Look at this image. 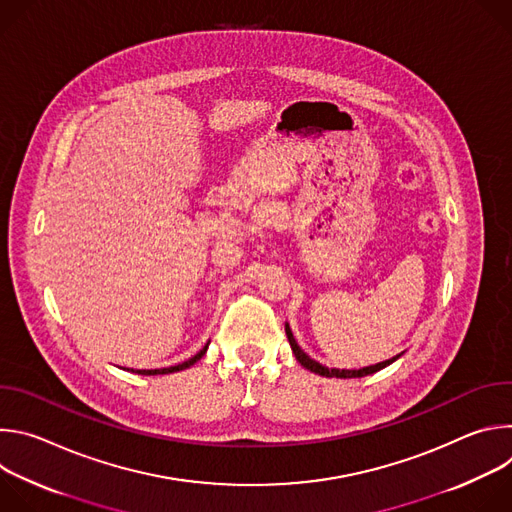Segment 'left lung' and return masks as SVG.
Instances as JSON below:
<instances>
[{
  "mask_svg": "<svg viewBox=\"0 0 512 512\" xmlns=\"http://www.w3.org/2000/svg\"><path fill=\"white\" fill-rule=\"evenodd\" d=\"M285 334H287V340H289V346H291V350H294V354H296V358H298V362L302 364L304 369H308V371H312V373H316V375H322V377H336V379H356V377H367V375H373V373H377V371H381V369H385V367H389L391 362H395L401 354H397V356H393V358H389V360H383V362H377V364H371V367H364V369H354V371H346V369H328V367H324V364H320V362H316L314 358H310L302 348H300V344L296 342V338H294V334H291V328H289V324H285Z\"/></svg>",
  "mask_w": 512,
  "mask_h": 512,
  "instance_id": "left-lung-1",
  "label": "left lung"
}]
</instances>
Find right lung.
<instances>
[{"mask_svg": "<svg viewBox=\"0 0 512 512\" xmlns=\"http://www.w3.org/2000/svg\"><path fill=\"white\" fill-rule=\"evenodd\" d=\"M206 348H208V344L200 350V352H196L192 358H188V360H184V362H180V364H176V367H168V369H152V371H145V369H139V371H133V373H137V375H168V373H178V371H184V369H188V367H192V364L196 362V360H200L202 356H204V352H206Z\"/></svg>", "mask_w": 512, "mask_h": 512, "instance_id": "obj_1", "label": "right lung"}]
</instances>
